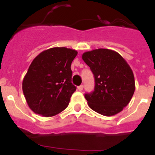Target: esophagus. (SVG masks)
Masks as SVG:
<instances>
[{"instance_id":"obj_1","label":"esophagus","mask_w":155,"mask_h":155,"mask_svg":"<svg viewBox=\"0 0 155 155\" xmlns=\"http://www.w3.org/2000/svg\"><path fill=\"white\" fill-rule=\"evenodd\" d=\"M83 88H84V86L82 85H80V86H78V89L79 90V91H82V90H83Z\"/></svg>"}]
</instances>
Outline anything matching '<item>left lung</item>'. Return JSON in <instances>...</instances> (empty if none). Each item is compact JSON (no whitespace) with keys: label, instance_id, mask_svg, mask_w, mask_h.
Instances as JSON below:
<instances>
[{"label":"left lung","instance_id":"obj_1","mask_svg":"<svg viewBox=\"0 0 155 155\" xmlns=\"http://www.w3.org/2000/svg\"><path fill=\"white\" fill-rule=\"evenodd\" d=\"M82 59L94 78V91L84 94L87 105L103 116L121 112L135 91L134 74L127 61L117 52L108 49L85 52Z\"/></svg>","mask_w":155,"mask_h":155}]
</instances>
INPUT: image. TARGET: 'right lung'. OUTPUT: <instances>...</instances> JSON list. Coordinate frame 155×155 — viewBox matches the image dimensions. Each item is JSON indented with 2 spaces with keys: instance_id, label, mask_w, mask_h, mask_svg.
Wrapping results in <instances>:
<instances>
[{
  "instance_id": "1",
  "label": "right lung",
  "mask_w": 155,
  "mask_h": 155,
  "mask_svg": "<svg viewBox=\"0 0 155 155\" xmlns=\"http://www.w3.org/2000/svg\"><path fill=\"white\" fill-rule=\"evenodd\" d=\"M74 50L53 47L34 59L22 81L25 98L30 109L45 117L53 116L68 107L76 87L71 83V63Z\"/></svg>"
}]
</instances>
